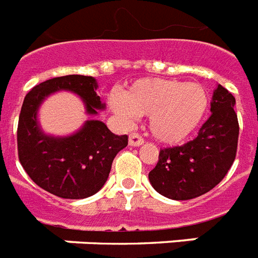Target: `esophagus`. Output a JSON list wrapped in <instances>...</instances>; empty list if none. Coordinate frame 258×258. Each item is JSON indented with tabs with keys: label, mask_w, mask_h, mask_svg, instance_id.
I'll return each mask as SVG.
<instances>
[{
	"label": "esophagus",
	"mask_w": 258,
	"mask_h": 258,
	"mask_svg": "<svg viewBox=\"0 0 258 258\" xmlns=\"http://www.w3.org/2000/svg\"><path fill=\"white\" fill-rule=\"evenodd\" d=\"M144 144V140L141 139V136H139L137 133H132L129 136V145L131 146H141Z\"/></svg>",
	"instance_id": "esophagus-1"
}]
</instances>
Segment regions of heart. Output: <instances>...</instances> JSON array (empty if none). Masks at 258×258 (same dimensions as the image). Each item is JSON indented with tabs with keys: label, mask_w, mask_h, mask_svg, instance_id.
I'll list each match as a JSON object with an SVG mask.
<instances>
[{
	"label": "heart",
	"mask_w": 258,
	"mask_h": 258,
	"mask_svg": "<svg viewBox=\"0 0 258 258\" xmlns=\"http://www.w3.org/2000/svg\"><path fill=\"white\" fill-rule=\"evenodd\" d=\"M109 104L123 123L137 117L149 116V131L154 139L166 145L186 141L203 122L209 97L199 82L180 80L139 78L123 93L110 94Z\"/></svg>",
	"instance_id": "b5f03b06"
}]
</instances>
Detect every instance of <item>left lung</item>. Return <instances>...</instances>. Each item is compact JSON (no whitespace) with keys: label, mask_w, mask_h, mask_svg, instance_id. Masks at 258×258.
Returning <instances> with one entry per match:
<instances>
[{"label":"left lung","mask_w":258,"mask_h":258,"mask_svg":"<svg viewBox=\"0 0 258 258\" xmlns=\"http://www.w3.org/2000/svg\"><path fill=\"white\" fill-rule=\"evenodd\" d=\"M236 98L221 85L214 89L212 116L193 141L160 152L149 173L152 186L164 197L182 201L205 195L225 177L234 161L238 141Z\"/></svg>","instance_id":"obj_1"}]
</instances>
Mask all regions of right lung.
Listing matches in <instances>:
<instances>
[{
    "label": "right lung",
    "mask_w": 258,
    "mask_h": 258,
    "mask_svg": "<svg viewBox=\"0 0 258 258\" xmlns=\"http://www.w3.org/2000/svg\"><path fill=\"white\" fill-rule=\"evenodd\" d=\"M97 89L94 77L71 74L36 85L22 104L17 131L20 162L38 186L61 199L96 195L108 180L117 153L127 145V136H116L102 121L94 119L106 108ZM57 91L80 96L92 118L72 135H47L40 126V105Z\"/></svg>",
    "instance_id": "add662e5"
}]
</instances>
